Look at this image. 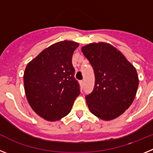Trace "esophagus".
<instances>
[{"mask_svg":"<svg viewBox=\"0 0 153 153\" xmlns=\"http://www.w3.org/2000/svg\"><path fill=\"white\" fill-rule=\"evenodd\" d=\"M79 83H80L81 87H83V86H84V82H83V80H81V81H79Z\"/></svg>","mask_w":153,"mask_h":153,"instance_id":"esophagus-1","label":"esophagus"}]
</instances>
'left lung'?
Instances as JSON below:
<instances>
[{
    "label": "left lung",
    "mask_w": 153,
    "mask_h": 153,
    "mask_svg": "<svg viewBox=\"0 0 153 153\" xmlns=\"http://www.w3.org/2000/svg\"><path fill=\"white\" fill-rule=\"evenodd\" d=\"M95 74L93 92L86 96L90 112L102 120L117 118L132 103L139 86L136 70L122 53L106 43L82 47Z\"/></svg>",
    "instance_id": "1"
}]
</instances>
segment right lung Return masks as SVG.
Returning <instances> with one entry per match:
<instances>
[{
	"label": "right lung",
	"instance_id": "right-lung-1",
	"mask_svg": "<svg viewBox=\"0 0 153 153\" xmlns=\"http://www.w3.org/2000/svg\"><path fill=\"white\" fill-rule=\"evenodd\" d=\"M78 46L70 40L58 42L27 65L24 74L27 99L33 111L44 120L56 121L66 117L80 93L72 64Z\"/></svg>",
	"mask_w": 153,
	"mask_h": 153
}]
</instances>
